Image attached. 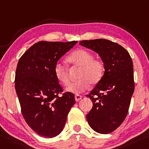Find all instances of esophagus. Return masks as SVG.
<instances>
[{
	"mask_svg": "<svg viewBox=\"0 0 149 149\" xmlns=\"http://www.w3.org/2000/svg\"><path fill=\"white\" fill-rule=\"evenodd\" d=\"M82 98V96L80 95H75V100L76 101H79Z\"/></svg>",
	"mask_w": 149,
	"mask_h": 149,
	"instance_id": "esophagus-1",
	"label": "esophagus"
}]
</instances>
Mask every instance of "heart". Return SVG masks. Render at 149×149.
I'll return each mask as SVG.
<instances>
[{"label":"heart","instance_id":"b5f03b06","mask_svg":"<svg viewBox=\"0 0 149 149\" xmlns=\"http://www.w3.org/2000/svg\"><path fill=\"white\" fill-rule=\"evenodd\" d=\"M68 62L74 67L79 68L77 78L79 79L66 87V91L78 94L88 88L89 85L95 86L103 78L105 63L100 58H93V54L86 49H77L70 54ZM54 74L59 82L63 86L69 84L68 68L60 62L56 63Z\"/></svg>","mask_w":149,"mask_h":149}]
</instances>
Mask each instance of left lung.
<instances>
[{
  "label": "left lung",
  "mask_w": 149,
  "mask_h": 149,
  "mask_svg": "<svg viewBox=\"0 0 149 149\" xmlns=\"http://www.w3.org/2000/svg\"><path fill=\"white\" fill-rule=\"evenodd\" d=\"M79 45L96 52L105 63L103 78L88 97L93 107L87 115L94 131L108 134L125 121L134 89L133 64L123 47L105 39L82 40Z\"/></svg>",
  "instance_id": "obj_1"
}]
</instances>
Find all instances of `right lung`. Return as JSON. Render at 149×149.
<instances>
[{
    "instance_id": "obj_1",
    "label": "right lung",
    "mask_w": 149,
    "mask_h": 149,
    "mask_svg": "<svg viewBox=\"0 0 149 149\" xmlns=\"http://www.w3.org/2000/svg\"><path fill=\"white\" fill-rule=\"evenodd\" d=\"M77 42H38L18 62L15 83L21 112L28 126L44 137L52 138L61 133L75 103L74 93H63L54 67Z\"/></svg>"
}]
</instances>
